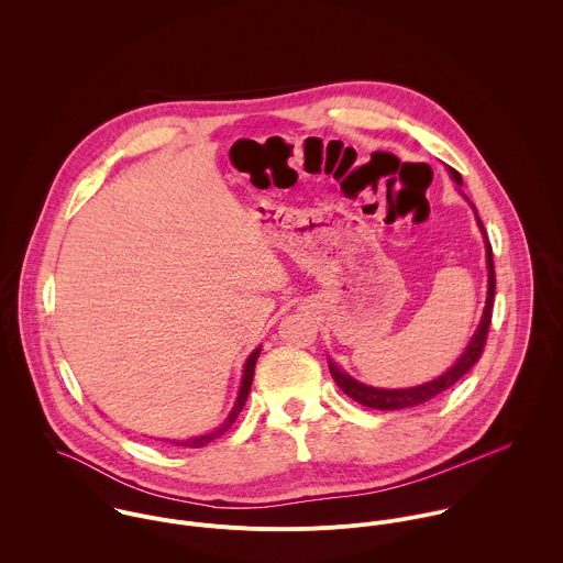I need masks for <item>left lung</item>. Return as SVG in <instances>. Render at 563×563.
<instances>
[{
  "instance_id": "8db88e82",
  "label": "left lung",
  "mask_w": 563,
  "mask_h": 563,
  "mask_svg": "<svg viewBox=\"0 0 563 563\" xmlns=\"http://www.w3.org/2000/svg\"><path fill=\"white\" fill-rule=\"evenodd\" d=\"M451 175H453V179L462 186V175H460L457 170H453V168H451ZM477 223H479V228H482L483 239H485V255H487V299H485V310H483L482 322H479L475 335L471 338V344H468L466 351L462 353V357H460L444 375H440L438 379H433V382H429V384H422V386H416V388H402V390H384V388H373V386L360 384V382H355L353 377H349L346 373H342L333 362H329L331 377H333V382L338 384V388H340L346 397H351L353 401L362 402V405H366V407L384 409V411L416 407V405L431 401V399H435L440 393L449 390L453 384H457V382L479 362L483 346H485V340H487V329H489V322H492V303H494L496 277H494L492 244H489L487 236H485V228H483L479 217H477Z\"/></svg>"
}]
</instances>
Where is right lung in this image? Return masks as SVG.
<instances>
[{
	"instance_id": "add662e5",
	"label": "right lung",
	"mask_w": 563,
	"mask_h": 563,
	"mask_svg": "<svg viewBox=\"0 0 563 563\" xmlns=\"http://www.w3.org/2000/svg\"><path fill=\"white\" fill-rule=\"evenodd\" d=\"M260 349H262V346H257V349L249 355V360L244 362V375H242L241 393H239V399H236L234 409L230 411L228 420H225L219 429H214L212 433H206V435H199V438H190V440H181V442H173V444L188 446V449H201V446H206L208 442H212V440H217L219 435H223V433L234 424V420L239 418V413H241V409L244 407V402H246V397H249L251 382H253V371H255V360H257V355H260Z\"/></svg>"
}]
</instances>
